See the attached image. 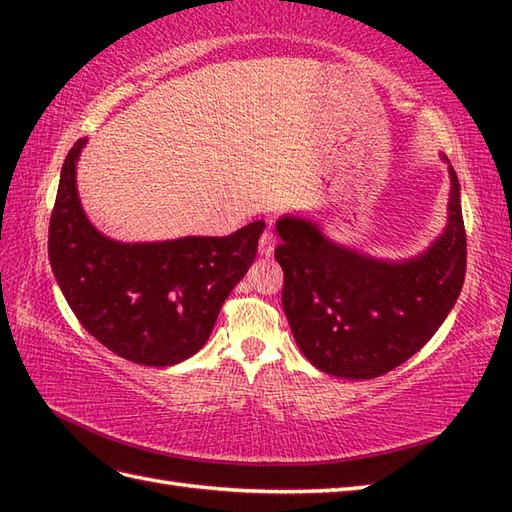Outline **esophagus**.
<instances>
[{
  "instance_id": "1",
  "label": "esophagus",
  "mask_w": 512,
  "mask_h": 512,
  "mask_svg": "<svg viewBox=\"0 0 512 512\" xmlns=\"http://www.w3.org/2000/svg\"><path fill=\"white\" fill-rule=\"evenodd\" d=\"M275 246H277V239L273 237V233H264L262 235V239H259V255L262 257H273V253H275Z\"/></svg>"
}]
</instances>
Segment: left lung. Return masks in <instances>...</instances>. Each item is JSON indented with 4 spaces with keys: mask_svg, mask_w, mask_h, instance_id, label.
Listing matches in <instances>:
<instances>
[{
    "mask_svg": "<svg viewBox=\"0 0 512 512\" xmlns=\"http://www.w3.org/2000/svg\"><path fill=\"white\" fill-rule=\"evenodd\" d=\"M449 180L447 226L422 253L402 259L334 242L314 217H279L281 303L299 350L321 372L345 380L383 376L447 319L466 273L460 182L451 165Z\"/></svg>",
    "mask_w": 512,
    "mask_h": 512,
    "instance_id": "8db88e82",
    "label": "left lung"
}]
</instances>
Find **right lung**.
Wrapping results in <instances>:
<instances>
[{
    "label": "right lung",
    "instance_id": "right-lung-1",
    "mask_svg": "<svg viewBox=\"0 0 512 512\" xmlns=\"http://www.w3.org/2000/svg\"><path fill=\"white\" fill-rule=\"evenodd\" d=\"M88 138L76 140L61 167L50 217L48 257L76 319L127 361L169 367L209 341L224 299L257 253L264 222L228 237L121 242L101 233L76 189V165Z\"/></svg>",
    "mask_w": 512,
    "mask_h": 512
}]
</instances>
